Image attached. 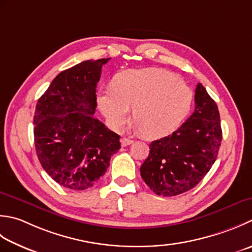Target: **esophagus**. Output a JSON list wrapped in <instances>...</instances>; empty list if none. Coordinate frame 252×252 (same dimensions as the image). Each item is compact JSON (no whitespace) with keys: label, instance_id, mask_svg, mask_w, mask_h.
Instances as JSON below:
<instances>
[{"label":"esophagus","instance_id":"esophagus-1","mask_svg":"<svg viewBox=\"0 0 252 252\" xmlns=\"http://www.w3.org/2000/svg\"><path fill=\"white\" fill-rule=\"evenodd\" d=\"M120 143H121V146H127V145L131 144L132 140L126 139V137H122V139L120 140Z\"/></svg>","mask_w":252,"mask_h":252}]
</instances>
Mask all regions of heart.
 Wrapping results in <instances>:
<instances>
[{
    "label": "heart",
    "mask_w": 252,
    "mask_h": 252,
    "mask_svg": "<svg viewBox=\"0 0 252 252\" xmlns=\"http://www.w3.org/2000/svg\"><path fill=\"white\" fill-rule=\"evenodd\" d=\"M192 102L191 88L177 74L158 67L123 71L98 97L100 110L115 129L125 125L134 108L135 127L147 139L174 132L189 115Z\"/></svg>",
    "instance_id": "1"
}]
</instances>
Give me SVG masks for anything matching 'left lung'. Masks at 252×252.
I'll use <instances>...</instances> for the list:
<instances>
[{
	"instance_id": "1",
	"label": "left lung",
	"mask_w": 252,
	"mask_h": 252,
	"mask_svg": "<svg viewBox=\"0 0 252 252\" xmlns=\"http://www.w3.org/2000/svg\"><path fill=\"white\" fill-rule=\"evenodd\" d=\"M194 101L193 113L178 130L151 143L140 168L143 180L157 195L175 196L194 188L218 157L223 137L218 105L201 83Z\"/></svg>"
}]
</instances>
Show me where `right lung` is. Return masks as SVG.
Segmentation results:
<instances>
[{"label": "right lung", "instance_id": "right-lung-1", "mask_svg": "<svg viewBox=\"0 0 252 252\" xmlns=\"http://www.w3.org/2000/svg\"><path fill=\"white\" fill-rule=\"evenodd\" d=\"M109 60H87L58 74L37 102L33 136L38 159L67 189L93 187L121 147L120 136L94 117L97 83Z\"/></svg>", "mask_w": 252, "mask_h": 252}]
</instances>
